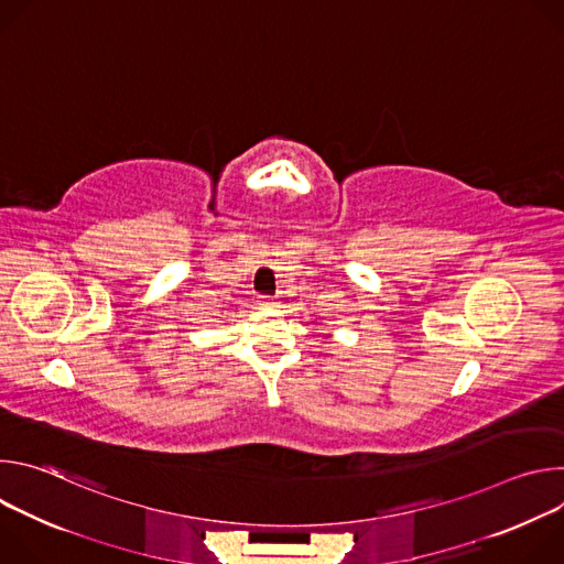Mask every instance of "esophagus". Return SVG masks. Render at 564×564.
<instances>
[{"instance_id":"1","label":"esophagus","mask_w":564,"mask_h":564,"mask_svg":"<svg viewBox=\"0 0 564 564\" xmlns=\"http://www.w3.org/2000/svg\"><path fill=\"white\" fill-rule=\"evenodd\" d=\"M259 305H261V307H274L276 301H274L272 296H259Z\"/></svg>"}]
</instances>
